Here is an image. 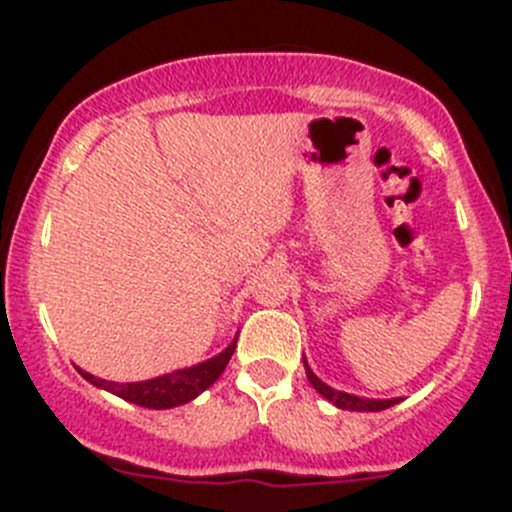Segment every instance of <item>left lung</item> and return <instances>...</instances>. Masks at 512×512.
Segmentation results:
<instances>
[{"label":"left lung","instance_id":"8db88e82","mask_svg":"<svg viewBox=\"0 0 512 512\" xmlns=\"http://www.w3.org/2000/svg\"><path fill=\"white\" fill-rule=\"evenodd\" d=\"M304 369H307V379L312 381L314 389H317L319 394L324 396V399L332 401L334 406H339V409H349V411H384V409H391V406H394V404H399V399L376 401V399H361V396L344 394V391H337V389H332V386L324 384V381H319L317 374H314V371L307 366V361H304Z\"/></svg>","mask_w":512,"mask_h":512}]
</instances>
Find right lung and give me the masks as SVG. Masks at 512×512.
Segmentation results:
<instances>
[{
  "mask_svg": "<svg viewBox=\"0 0 512 512\" xmlns=\"http://www.w3.org/2000/svg\"><path fill=\"white\" fill-rule=\"evenodd\" d=\"M235 347L237 339L225 349V352L203 361V364L173 371V374L158 376V379L151 381H136V384H113V381L96 379L89 371H79L86 381H91L98 389L111 391V394L121 396V399L131 401V404L146 406V409H173V406L188 404V401H193L200 391H205L210 384H215V379L225 371Z\"/></svg>",
  "mask_w": 512,
  "mask_h": 512,
  "instance_id": "1",
  "label": "right lung"
}]
</instances>
